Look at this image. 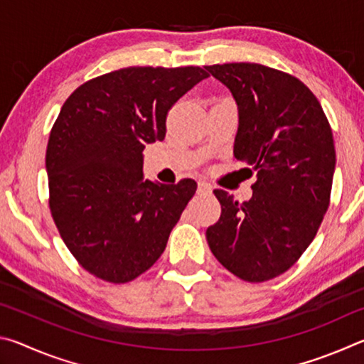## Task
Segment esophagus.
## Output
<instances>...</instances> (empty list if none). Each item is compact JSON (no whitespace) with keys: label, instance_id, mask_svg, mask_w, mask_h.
<instances>
[{"label":"esophagus","instance_id":"obj_1","mask_svg":"<svg viewBox=\"0 0 364 364\" xmlns=\"http://www.w3.org/2000/svg\"><path fill=\"white\" fill-rule=\"evenodd\" d=\"M199 193H202V194L212 193V186L207 181H199Z\"/></svg>","mask_w":364,"mask_h":364}]
</instances>
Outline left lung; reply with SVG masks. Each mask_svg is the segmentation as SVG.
<instances>
[{
    "instance_id": "left-lung-1",
    "label": "left lung",
    "mask_w": 364,
    "mask_h": 364,
    "mask_svg": "<svg viewBox=\"0 0 364 364\" xmlns=\"http://www.w3.org/2000/svg\"><path fill=\"white\" fill-rule=\"evenodd\" d=\"M205 69L237 104L234 157L257 171L254 193L242 204L223 189L213 191L221 215L207 228V242L237 278L273 279L311 244L329 207L332 130L316 96L289 73L250 63Z\"/></svg>"
}]
</instances>
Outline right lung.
Returning <instances> with one entry per match:
<instances>
[{
  "label": "right lung",
  "instance_id": "1",
  "mask_svg": "<svg viewBox=\"0 0 364 364\" xmlns=\"http://www.w3.org/2000/svg\"><path fill=\"white\" fill-rule=\"evenodd\" d=\"M207 77L200 67H127L78 86L60 109L46 149L49 208L96 278L132 281L165 250L197 184L143 180V151L165 138L170 107Z\"/></svg>",
  "mask_w": 364,
  "mask_h": 364
}]
</instances>
